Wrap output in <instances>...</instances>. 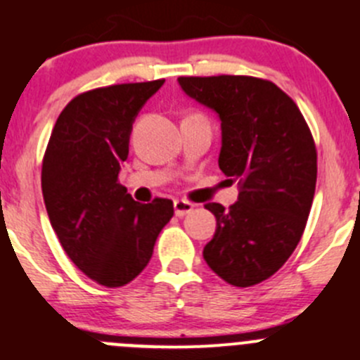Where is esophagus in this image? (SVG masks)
Listing matches in <instances>:
<instances>
[{
    "instance_id": "esophagus-1",
    "label": "esophagus",
    "mask_w": 360,
    "mask_h": 360,
    "mask_svg": "<svg viewBox=\"0 0 360 360\" xmlns=\"http://www.w3.org/2000/svg\"><path fill=\"white\" fill-rule=\"evenodd\" d=\"M193 207H195V204L188 202V200H183V199L174 200V213H176V217H184V214L191 213Z\"/></svg>"
}]
</instances>
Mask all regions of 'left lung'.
<instances>
[{
	"mask_svg": "<svg viewBox=\"0 0 360 360\" xmlns=\"http://www.w3.org/2000/svg\"><path fill=\"white\" fill-rule=\"evenodd\" d=\"M191 99L218 113V167L238 181V200L210 202L217 231L204 247L207 266L238 288L266 281L297 248L316 188L318 154L295 101L252 76H181Z\"/></svg>",
	"mask_w": 360,
	"mask_h": 360,
	"instance_id": "8db88e82",
	"label": "left lung"
}]
</instances>
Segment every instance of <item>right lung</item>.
I'll return each instance as SVG.
<instances>
[{
  "instance_id": "1",
  "label": "right lung",
  "mask_w": 360,
  "mask_h": 360,
  "mask_svg": "<svg viewBox=\"0 0 360 360\" xmlns=\"http://www.w3.org/2000/svg\"><path fill=\"white\" fill-rule=\"evenodd\" d=\"M165 79L122 83L74 97L56 119L42 160V195L69 259L106 288L133 281L153 256L174 204H140L119 183L133 122Z\"/></svg>"
}]
</instances>
